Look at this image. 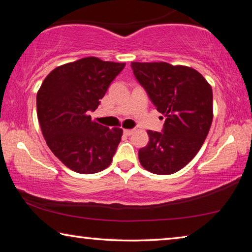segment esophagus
<instances>
[{"mask_svg":"<svg viewBox=\"0 0 252 252\" xmlns=\"http://www.w3.org/2000/svg\"><path fill=\"white\" fill-rule=\"evenodd\" d=\"M134 132V130H132V129H125L123 130V133H125L126 135H131L132 133H133Z\"/></svg>","mask_w":252,"mask_h":252,"instance_id":"1","label":"esophagus"}]
</instances>
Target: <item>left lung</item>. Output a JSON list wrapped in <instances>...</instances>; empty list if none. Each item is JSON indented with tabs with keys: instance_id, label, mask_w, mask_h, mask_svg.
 <instances>
[{
	"instance_id": "left-lung-1",
	"label": "left lung",
	"mask_w": 252,
	"mask_h": 252,
	"mask_svg": "<svg viewBox=\"0 0 252 252\" xmlns=\"http://www.w3.org/2000/svg\"><path fill=\"white\" fill-rule=\"evenodd\" d=\"M131 67L165 117L163 133L148 131L149 143L139 150L140 163L156 174L176 173L195 157L210 130L211 85L197 70L186 65L132 62Z\"/></svg>"
}]
</instances>
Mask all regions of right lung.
I'll use <instances>...</instances> for the list:
<instances>
[{"label": "right lung", "mask_w": 252, "mask_h": 252, "mask_svg": "<svg viewBox=\"0 0 252 252\" xmlns=\"http://www.w3.org/2000/svg\"><path fill=\"white\" fill-rule=\"evenodd\" d=\"M126 63L88 57L51 71L36 94V111L46 144L53 155L82 174L108 168L121 141L120 127L93 121L110 83Z\"/></svg>", "instance_id": "add662e5"}]
</instances>
